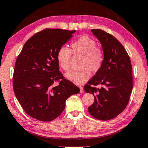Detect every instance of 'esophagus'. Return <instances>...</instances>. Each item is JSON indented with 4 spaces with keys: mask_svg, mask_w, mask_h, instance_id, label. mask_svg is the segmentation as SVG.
I'll use <instances>...</instances> for the list:
<instances>
[{
    "mask_svg": "<svg viewBox=\"0 0 148 148\" xmlns=\"http://www.w3.org/2000/svg\"><path fill=\"white\" fill-rule=\"evenodd\" d=\"M79 88H80V93H84V89H83V87L82 86H79Z\"/></svg>",
    "mask_w": 148,
    "mask_h": 148,
    "instance_id": "1",
    "label": "esophagus"
}]
</instances>
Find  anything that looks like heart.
<instances>
[{"mask_svg":"<svg viewBox=\"0 0 148 148\" xmlns=\"http://www.w3.org/2000/svg\"><path fill=\"white\" fill-rule=\"evenodd\" d=\"M72 49L66 46L59 48L56 54V60L62 69L66 71L70 68V61L72 52L75 54L83 55L80 70H70L65 74L66 78L77 85L85 83L90 77V69L96 72L103 64L104 56L100 48L96 47V43L87 36H82L72 42Z\"/></svg>","mask_w":148,"mask_h":148,"instance_id":"obj_1","label":"heart"}]
</instances>
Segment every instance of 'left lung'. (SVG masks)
<instances>
[{
	"mask_svg": "<svg viewBox=\"0 0 148 148\" xmlns=\"http://www.w3.org/2000/svg\"><path fill=\"white\" fill-rule=\"evenodd\" d=\"M91 31L102 45L104 60L100 69L84 86L86 92L94 96V103L88 110L94 118L109 120L122 112L129 102L133 88L131 61L115 37L101 29Z\"/></svg>",
	"mask_w": 148,
	"mask_h": 148,
	"instance_id": "obj_1",
	"label": "left lung"
}]
</instances>
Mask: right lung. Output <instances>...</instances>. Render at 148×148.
<instances>
[{"label":"right lung","instance_id":"1","mask_svg":"<svg viewBox=\"0 0 148 148\" xmlns=\"http://www.w3.org/2000/svg\"><path fill=\"white\" fill-rule=\"evenodd\" d=\"M75 32L46 28L28 39L17 57L13 89L23 109L36 120L56 119L64 110L66 100L80 92L78 87L64 78L56 60L58 49Z\"/></svg>","mask_w":148,"mask_h":148}]
</instances>
